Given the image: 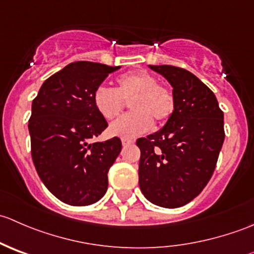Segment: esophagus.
Masks as SVG:
<instances>
[{"instance_id":"obj_1","label":"esophagus","mask_w":254,"mask_h":254,"mask_svg":"<svg viewBox=\"0 0 254 254\" xmlns=\"http://www.w3.org/2000/svg\"><path fill=\"white\" fill-rule=\"evenodd\" d=\"M122 143H123V146H130V145H132V143H134V141H132V140H129V139H123L122 140Z\"/></svg>"}]
</instances>
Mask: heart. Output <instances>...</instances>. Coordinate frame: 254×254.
<instances>
[{
    "label": "heart",
    "mask_w": 254,
    "mask_h": 254,
    "mask_svg": "<svg viewBox=\"0 0 254 254\" xmlns=\"http://www.w3.org/2000/svg\"><path fill=\"white\" fill-rule=\"evenodd\" d=\"M131 113L112 123L109 131L114 136L134 139L153 127V120L165 123L175 111V96L157 78L146 71L124 73L117 78V89L99 86L93 93V104L107 120L114 119L130 101Z\"/></svg>",
    "instance_id": "obj_1"
}]
</instances>
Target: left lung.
<instances>
[{"mask_svg":"<svg viewBox=\"0 0 254 254\" xmlns=\"http://www.w3.org/2000/svg\"><path fill=\"white\" fill-rule=\"evenodd\" d=\"M173 87L175 111L165 127L137 139L139 186L155 205L175 209L201 193L216 167L225 139L224 113L195 75L171 65H150Z\"/></svg>","mask_w":254,"mask_h":254,"instance_id":"obj_1","label":"left lung"}]
</instances>
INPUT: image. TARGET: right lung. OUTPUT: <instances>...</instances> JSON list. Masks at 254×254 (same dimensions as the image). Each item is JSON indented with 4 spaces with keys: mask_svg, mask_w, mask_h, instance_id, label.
<instances>
[{
    "mask_svg": "<svg viewBox=\"0 0 254 254\" xmlns=\"http://www.w3.org/2000/svg\"><path fill=\"white\" fill-rule=\"evenodd\" d=\"M119 68L71 63L42 84L32 103L28 129L35 170L49 190L68 205H91L108 188V171L122 141L91 142L108 127L94 107L93 93Z\"/></svg>",
    "mask_w": 254,
    "mask_h": 254,
    "instance_id": "obj_1",
    "label": "right lung"
}]
</instances>
